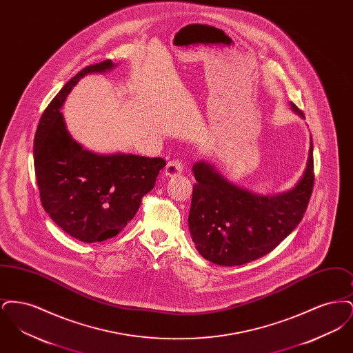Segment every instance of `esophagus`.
<instances>
[{
	"mask_svg": "<svg viewBox=\"0 0 353 353\" xmlns=\"http://www.w3.org/2000/svg\"><path fill=\"white\" fill-rule=\"evenodd\" d=\"M183 168H184V165H183V163L180 160H173V161H169L168 164L165 165L164 174L167 177H174V176L181 174Z\"/></svg>",
	"mask_w": 353,
	"mask_h": 353,
	"instance_id": "obj_1",
	"label": "esophagus"
}]
</instances>
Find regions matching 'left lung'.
<instances>
[{
	"label": "left lung",
	"instance_id": "8db88e82",
	"mask_svg": "<svg viewBox=\"0 0 353 353\" xmlns=\"http://www.w3.org/2000/svg\"><path fill=\"white\" fill-rule=\"evenodd\" d=\"M291 110L304 119L290 101ZM189 232L197 252L219 266H241L274 250L299 225L314 185L312 137L298 183L275 194H259L229 181L208 161H197Z\"/></svg>",
	"mask_w": 353,
	"mask_h": 353
}]
</instances>
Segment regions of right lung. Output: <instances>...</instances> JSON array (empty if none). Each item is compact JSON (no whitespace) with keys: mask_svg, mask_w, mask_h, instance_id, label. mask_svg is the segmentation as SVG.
Listing matches in <instances>:
<instances>
[{"mask_svg":"<svg viewBox=\"0 0 353 353\" xmlns=\"http://www.w3.org/2000/svg\"><path fill=\"white\" fill-rule=\"evenodd\" d=\"M118 65L107 59L71 78L43 112L34 137L42 206L63 232L87 243L118 235L165 165L161 157L88 151L68 132L61 108L72 87L88 74H103Z\"/></svg>","mask_w":353,"mask_h":353,"instance_id":"obj_1","label":"right lung"}]
</instances>
